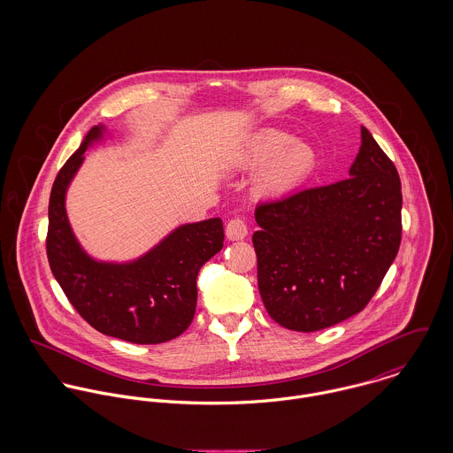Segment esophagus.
Here are the masks:
<instances>
[{
  "mask_svg": "<svg viewBox=\"0 0 453 453\" xmlns=\"http://www.w3.org/2000/svg\"><path fill=\"white\" fill-rule=\"evenodd\" d=\"M226 237L230 241H242L248 237V225L242 218H234L226 225Z\"/></svg>",
  "mask_w": 453,
  "mask_h": 453,
  "instance_id": "esophagus-1",
  "label": "esophagus"
}]
</instances>
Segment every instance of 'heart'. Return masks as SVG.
Segmentation results:
<instances>
[{
    "label": "heart",
    "mask_w": 453,
    "mask_h": 453,
    "mask_svg": "<svg viewBox=\"0 0 453 453\" xmlns=\"http://www.w3.org/2000/svg\"><path fill=\"white\" fill-rule=\"evenodd\" d=\"M316 151L309 142L293 141L280 130L266 129L255 134L239 157L242 167H259V188L265 194H286L302 185L316 167Z\"/></svg>",
    "instance_id": "heart-1"
}]
</instances>
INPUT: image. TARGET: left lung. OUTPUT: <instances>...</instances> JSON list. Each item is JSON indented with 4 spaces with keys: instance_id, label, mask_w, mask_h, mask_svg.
Segmentation results:
<instances>
[{
    "instance_id": "1",
    "label": "left lung",
    "mask_w": 453,
    "mask_h": 453,
    "mask_svg": "<svg viewBox=\"0 0 453 453\" xmlns=\"http://www.w3.org/2000/svg\"><path fill=\"white\" fill-rule=\"evenodd\" d=\"M349 176L255 211L259 295L288 329L319 331L361 312L397 255L399 174L365 127Z\"/></svg>"
}]
</instances>
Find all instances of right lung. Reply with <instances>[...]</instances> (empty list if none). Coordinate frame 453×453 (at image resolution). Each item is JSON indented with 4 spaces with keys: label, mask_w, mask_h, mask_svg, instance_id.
Listing matches in <instances>:
<instances>
[{
    "label": "right lung",
    "mask_w": 453,
    "mask_h": 453,
    "mask_svg": "<svg viewBox=\"0 0 453 453\" xmlns=\"http://www.w3.org/2000/svg\"><path fill=\"white\" fill-rule=\"evenodd\" d=\"M104 130V126L88 130L54 181L47 257L67 300L92 327L130 343H164L194 321L196 275L223 248V221L211 218L181 225L146 255L127 263L88 257L71 230L65 192L83 153L103 139Z\"/></svg>",
    "instance_id": "add662e5"
}]
</instances>
